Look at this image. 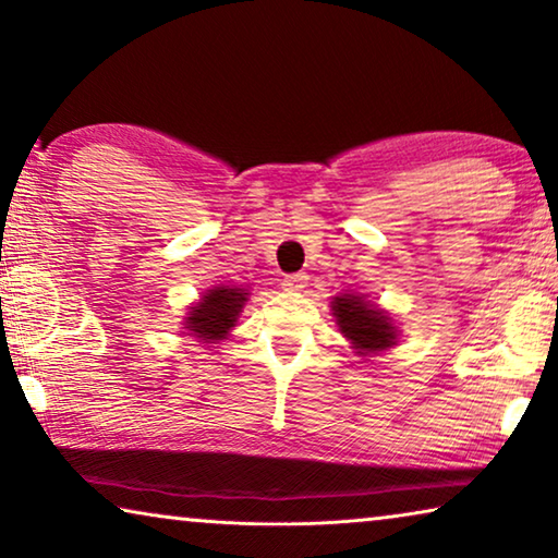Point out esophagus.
<instances>
[{
    "label": "esophagus",
    "instance_id": "esophagus-1",
    "mask_svg": "<svg viewBox=\"0 0 558 558\" xmlns=\"http://www.w3.org/2000/svg\"><path fill=\"white\" fill-rule=\"evenodd\" d=\"M305 282H307L305 272H290V276L282 278V288H286V290H301V288H305Z\"/></svg>",
    "mask_w": 558,
    "mask_h": 558
}]
</instances>
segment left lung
<instances>
[{
    "instance_id": "left-lung-1",
    "label": "left lung",
    "mask_w": 558,
    "mask_h": 558,
    "mask_svg": "<svg viewBox=\"0 0 558 558\" xmlns=\"http://www.w3.org/2000/svg\"><path fill=\"white\" fill-rule=\"evenodd\" d=\"M332 315L338 318L340 330L363 353L384 351L396 343V328L386 313L376 311L355 295H340L332 301Z\"/></svg>"
}]
</instances>
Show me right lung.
<instances>
[{"label":"right lung","mask_w":558,"mask_h":558,"mask_svg":"<svg viewBox=\"0 0 558 558\" xmlns=\"http://www.w3.org/2000/svg\"><path fill=\"white\" fill-rule=\"evenodd\" d=\"M243 288H215L197 303L185 318V328L203 340H220L235 326L240 307L245 303Z\"/></svg>","instance_id":"add662e5"}]
</instances>
